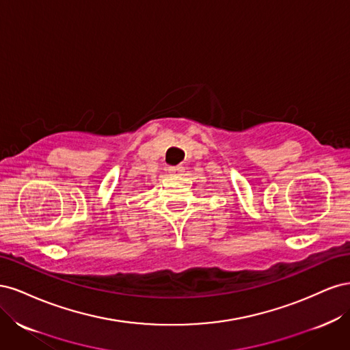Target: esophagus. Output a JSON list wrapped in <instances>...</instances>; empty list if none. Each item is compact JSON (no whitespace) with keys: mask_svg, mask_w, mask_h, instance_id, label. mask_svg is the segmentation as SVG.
I'll list each match as a JSON object with an SVG mask.
<instances>
[{"mask_svg":"<svg viewBox=\"0 0 350 350\" xmlns=\"http://www.w3.org/2000/svg\"><path fill=\"white\" fill-rule=\"evenodd\" d=\"M167 171H169V174L174 175V176H181L185 172V167L181 166V165H178V166H171L167 169Z\"/></svg>","mask_w":350,"mask_h":350,"instance_id":"obj_1","label":"esophagus"}]
</instances>
